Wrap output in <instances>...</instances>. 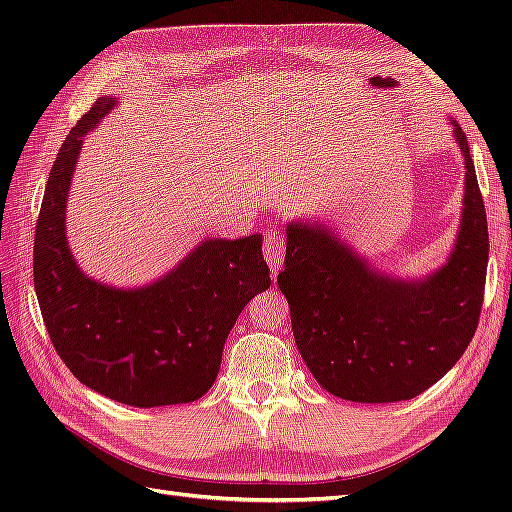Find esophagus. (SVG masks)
Masks as SVG:
<instances>
[{
	"mask_svg": "<svg viewBox=\"0 0 512 512\" xmlns=\"http://www.w3.org/2000/svg\"><path fill=\"white\" fill-rule=\"evenodd\" d=\"M284 252H286V237L280 230H271L265 239V258H267V265L271 267L273 275L282 267Z\"/></svg>",
	"mask_w": 512,
	"mask_h": 512,
	"instance_id": "1",
	"label": "esophagus"
}]
</instances>
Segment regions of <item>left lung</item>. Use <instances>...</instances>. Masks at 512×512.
I'll list each match as a JSON object with an SVG mask.
<instances>
[{
    "mask_svg": "<svg viewBox=\"0 0 512 512\" xmlns=\"http://www.w3.org/2000/svg\"><path fill=\"white\" fill-rule=\"evenodd\" d=\"M453 132L466 160L459 237L446 265L425 280L378 273L327 226L288 224L277 284L305 365L335 397L361 404L412 399L472 342L485 297L489 232L468 138L457 123Z\"/></svg>",
    "mask_w": 512,
    "mask_h": 512,
    "instance_id": "1",
    "label": "left lung"
}]
</instances>
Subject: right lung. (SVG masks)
I'll list each match as a JSON object with an SVG mask.
<instances>
[{"mask_svg": "<svg viewBox=\"0 0 512 512\" xmlns=\"http://www.w3.org/2000/svg\"><path fill=\"white\" fill-rule=\"evenodd\" d=\"M104 96L61 145L34 239V286L61 361L96 393L134 408L188 404L218 378L230 329L271 286L262 235L207 239L162 280L119 290L87 277L66 241V200L83 136L113 111Z\"/></svg>", "mask_w": 512, "mask_h": 512, "instance_id": "add662e5", "label": "right lung"}]
</instances>
